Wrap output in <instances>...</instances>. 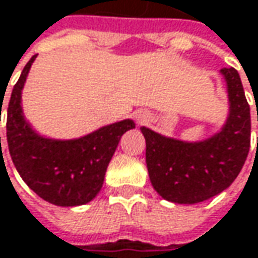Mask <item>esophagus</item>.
<instances>
[{
  "label": "esophagus",
  "mask_w": 258,
  "mask_h": 258,
  "mask_svg": "<svg viewBox=\"0 0 258 258\" xmlns=\"http://www.w3.org/2000/svg\"><path fill=\"white\" fill-rule=\"evenodd\" d=\"M136 122L137 124H140V125H143V124H146L149 119H150V115L147 114V112H144V111H140V112H137L136 114Z\"/></svg>",
  "instance_id": "esophagus-1"
}]
</instances>
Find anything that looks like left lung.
<instances>
[{
	"label": "left lung",
	"mask_w": 258,
	"mask_h": 258,
	"mask_svg": "<svg viewBox=\"0 0 258 258\" xmlns=\"http://www.w3.org/2000/svg\"><path fill=\"white\" fill-rule=\"evenodd\" d=\"M228 115L218 133L205 140L183 141L141 127L146 163L154 190L173 204L192 205L225 190L241 172L250 150L251 118L240 75L224 68Z\"/></svg>",
	"instance_id": "1"
}]
</instances>
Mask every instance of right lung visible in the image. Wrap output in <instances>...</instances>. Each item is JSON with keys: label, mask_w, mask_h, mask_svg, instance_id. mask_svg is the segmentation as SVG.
Listing matches in <instances>:
<instances>
[{"label": "right lung", "mask_w": 258, "mask_h": 258, "mask_svg": "<svg viewBox=\"0 0 258 258\" xmlns=\"http://www.w3.org/2000/svg\"><path fill=\"white\" fill-rule=\"evenodd\" d=\"M36 57L37 54L24 66L10 98L8 150L23 180L41 199L57 207L85 205L99 194L119 139L136 128V124L128 118L71 140L39 134L24 117L21 104L23 88Z\"/></svg>", "instance_id": "add662e5"}]
</instances>
